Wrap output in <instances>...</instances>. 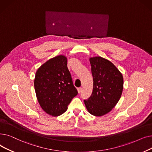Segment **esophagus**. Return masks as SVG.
Here are the masks:
<instances>
[{
	"label": "esophagus",
	"mask_w": 152,
	"mask_h": 152,
	"mask_svg": "<svg viewBox=\"0 0 152 152\" xmlns=\"http://www.w3.org/2000/svg\"><path fill=\"white\" fill-rule=\"evenodd\" d=\"M82 88H81V87L77 88V91H78V93H80L81 91H82Z\"/></svg>",
	"instance_id": "esophagus-1"
}]
</instances>
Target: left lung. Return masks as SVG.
<instances>
[{
  "label": "left lung",
  "mask_w": 152,
  "mask_h": 152,
  "mask_svg": "<svg viewBox=\"0 0 152 152\" xmlns=\"http://www.w3.org/2000/svg\"><path fill=\"white\" fill-rule=\"evenodd\" d=\"M90 62L93 91L84 103L91 114L102 116L110 112L118 103L123 90V77L111 62L103 57H90Z\"/></svg>",
  "instance_id": "left-lung-1"
}]
</instances>
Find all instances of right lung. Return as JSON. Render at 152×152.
<instances>
[{
    "instance_id": "obj_1",
    "label": "right lung",
    "mask_w": 152,
    "mask_h": 152,
    "mask_svg": "<svg viewBox=\"0 0 152 152\" xmlns=\"http://www.w3.org/2000/svg\"><path fill=\"white\" fill-rule=\"evenodd\" d=\"M34 90L42 109L52 116L66 112L78 91L67 68V57L59 55L46 61L36 72Z\"/></svg>"
}]
</instances>
